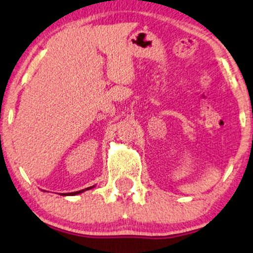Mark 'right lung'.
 Returning <instances> with one entry per match:
<instances>
[{"mask_svg": "<svg viewBox=\"0 0 253 253\" xmlns=\"http://www.w3.org/2000/svg\"><path fill=\"white\" fill-rule=\"evenodd\" d=\"M94 186H89V187H87V188H85V190H81V191H77V192H73V193H62L61 195H77V194H79V193H83V192H85V191H87V190H90V188H93Z\"/></svg>", "mask_w": 253, "mask_h": 253, "instance_id": "right-lung-1", "label": "right lung"}]
</instances>
